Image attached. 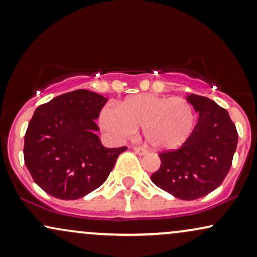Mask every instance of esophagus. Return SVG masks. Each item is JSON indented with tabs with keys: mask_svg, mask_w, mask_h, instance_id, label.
<instances>
[{
	"mask_svg": "<svg viewBox=\"0 0 257 257\" xmlns=\"http://www.w3.org/2000/svg\"><path fill=\"white\" fill-rule=\"evenodd\" d=\"M134 151L137 155H139V156H144V155H147L148 154V151L145 150V149H143V148H138V147H136V148H134Z\"/></svg>",
	"mask_w": 257,
	"mask_h": 257,
	"instance_id": "34e87169",
	"label": "esophagus"
}]
</instances>
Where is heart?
<instances>
[{"mask_svg":"<svg viewBox=\"0 0 257 257\" xmlns=\"http://www.w3.org/2000/svg\"><path fill=\"white\" fill-rule=\"evenodd\" d=\"M99 125L114 141H122L142 127L145 142L156 150H175L191 137L195 125L192 104L182 97L132 95L118 107L107 104Z\"/></svg>","mask_w":257,"mask_h":257,"instance_id":"b5f03b06","label":"heart"}]
</instances>
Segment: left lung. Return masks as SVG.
Masks as SVG:
<instances>
[{
    "label": "left lung",
    "mask_w": 257,
    "mask_h": 257,
    "mask_svg": "<svg viewBox=\"0 0 257 257\" xmlns=\"http://www.w3.org/2000/svg\"><path fill=\"white\" fill-rule=\"evenodd\" d=\"M186 99L199 113L198 122L181 148L158 155L161 167L151 175V181L175 198L195 200L224 181L238 134L227 110L214 101L195 94Z\"/></svg>",
    "instance_id": "1"
}]
</instances>
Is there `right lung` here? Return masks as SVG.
Returning a JSON list of instances; mask_svg holds the SVG:
<instances>
[{
	"mask_svg": "<svg viewBox=\"0 0 257 257\" xmlns=\"http://www.w3.org/2000/svg\"><path fill=\"white\" fill-rule=\"evenodd\" d=\"M107 100L78 89L34 110L25 135V164L47 194L62 200L83 198L106 181L127 149L104 148L96 135V120Z\"/></svg>",
	"mask_w": 257,
	"mask_h": 257,
	"instance_id": "add662e5",
	"label": "right lung"
}]
</instances>
